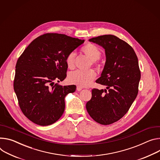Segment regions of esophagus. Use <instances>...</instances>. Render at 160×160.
<instances>
[{
	"instance_id": "1",
	"label": "esophagus",
	"mask_w": 160,
	"mask_h": 160,
	"mask_svg": "<svg viewBox=\"0 0 160 160\" xmlns=\"http://www.w3.org/2000/svg\"><path fill=\"white\" fill-rule=\"evenodd\" d=\"M82 89V88H81V87H79V86H77V90L78 91H80Z\"/></svg>"
}]
</instances>
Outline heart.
Segmentation results:
<instances>
[{
    "instance_id": "heart-1",
    "label": "heart",
    "mask_w": 160,
    "mask_h": 160,
    "mask_svg": "<svg viewBox=\"0 0 160 160\" xmlns=\"http://www.w3.org/2000/svg\"><path fill=\"white\" fill-rule=\"evenodd\" d=\"M82 51L92 62L98 61L101 56V52L99 48L92 44L85 45L82 48ZM74 61L75 53H70L67 56L66 59V62L68 68H73ZM96 76V73L93 70L88 71H75L69 73L68 78L71 83L75 84L79 87H87L92 83Z\"/></svg>"
}]
</instances>
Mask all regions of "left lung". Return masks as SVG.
I'll list each match as a JSON object with an SVG mask.
<instances>
[{"mask_svg": "<svg viewBox=\"0 0 160 160\" xmlns=\"http://www.w3.org/2000/svg\"><path fill=\"white\" fill-rule=\"evenodd\" d=\"M89 41L105 49L106 62L96 82L107 89H93L86 109L96 122L108 125L121 119L137 98L140 80L138 58L132 47L115 36H100Z\"/></svg>", "mask_w": 160, "mask_h": 160, "instance_id": "8db88e82", "label": "left lung"}]
</instances>
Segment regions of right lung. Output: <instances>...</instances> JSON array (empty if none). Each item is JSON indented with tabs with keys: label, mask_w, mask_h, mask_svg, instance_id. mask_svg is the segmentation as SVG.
I'll return each mask as SVG.
<instances>
[{
	"label": "right lung",
	"mask_w": 160,
	"mask_h": 160,
	"mask_svg": "<svg viewBox=\"0 0 160 160\" xmlns=\"http://www.w3.org/2000/svg\"><path fill=\"white\" fill-rule=\"evenodd\" d=\"M83 42L65 34L48 33L33 40L19 57L14 90L22 112L34 123L48 126L63 114L64 98L75 91L76 86L54 81L66 78V57Z\"/></svg>",
	"instance_id": "right-lung-1"
}]
</instances>
